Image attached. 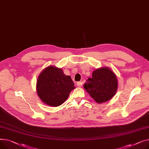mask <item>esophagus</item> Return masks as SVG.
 I'll use <instances>...</instances> for the list:
<instances>
[{"instance_id": "1", "label": "esophagus", "mask_w": 149, "mask_h": 149, "mask_svg": "<svg viewBox=\"0 0 149 149\" xmlns=\"http://www.w3.org/2000/svg\"><path fill=\"white\" fill-rule=\"evenodd\" d=\"M77 85L79 87L82 86V82H77Z\"/></svg>"}]
</instances>
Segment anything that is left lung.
I'll return each mask as SVG.
<instances>
[{
  "label": "left lung",
  "mask_w": 149,
  "mask_h": 149,
  "mask_svg": "<svg viewBox=\"0 0 149 149\" xmlns=\"http://www.w3.org/2000/svg\"><path fill=\"white\" fill-rule=\"evenodd\" d=\"M117 86L116 74L109 68L103 67L93 72L92 77L86 80L84 88L96 102L100 103L113 97Z\"/></svg>",
  "instance_id": "left-lung-1"
}]
</instances>
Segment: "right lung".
<instances>
[{
	"label": "right lung",
	"mask_w": 149,
	"mask_h": 149,
	"mask_svg": "<svg viewBox=\"0 0 149 149\" xmlns=\"http://www.w3.org/2000/svg\"><path fill=\"white\" fill-rule=\"evenodd\" d=\"M74 88L70 76H66L62 69L49 66L40 74L37 82V94L45 103L58 107L68 98Z\"/></svg>",
	"instance_id": "add662e5"
}]
</instances>
